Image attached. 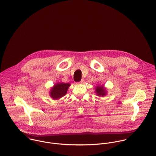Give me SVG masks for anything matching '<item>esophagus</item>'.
Listing matches in <instances>:
<instances>
[{
    "mask_svg": "<svg viewBox=\"0 0 156 156\" xmlns=\"http://www.w3.org/2000/svg\"><path fill=\"white\" fill-rule=\"evenodd\" d=\"M84 83V80H81L80 82H78V83H77L76 84H83Z\"/></svg>",
    "mask_w": 156,
    "mask_h": 156,
    "instance_id": "34e87169",
    "label": "esophagus"
}]
</instances>
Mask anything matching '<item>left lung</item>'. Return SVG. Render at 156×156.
<instances>
[{"label": "left lung", "mask_w": 156, "mask_h": 156, "mask_svg": "<svg viewBox=\"0 0 156 156\" xmlns=\"http://www.w3.org/2000/svg\"><path fill=\"white\" fill-rule=\"evenodd\" d=\"M96 93L98 96H104L106 94V92L103 86H97L96 87Z\"/></svg>", "instance_id": "1"}]
</instances>
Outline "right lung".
<instances>
[{
  "instance_id": "1",
  "label": "right lung",
  "mask_w": 156,
  "mask_h": 156,
  "mask_svg": "<svg viewBox=\"0 0 156 156\" xmlns=\"http://www.w3.org/2000/svg\"><path fill=\"white\" fill-rule=\"evenodd\" d=\"M70 85L69 83H58L55 84L54 87L51 89V96L55 99H58L64 96L67 94Z\"/></svg>"
}]
</instances>
